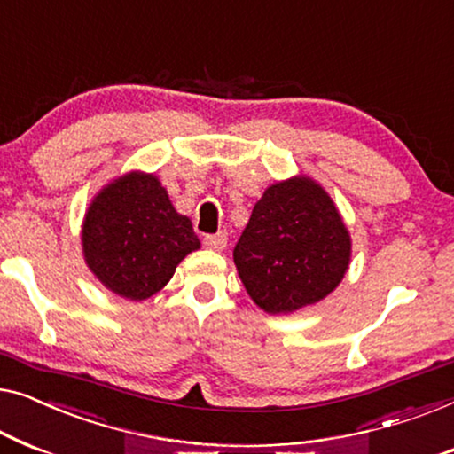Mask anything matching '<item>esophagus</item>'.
I'll return each mask as SVG.
<instances>
[{
    "mask_svg": "<svg viewBox=\"0 0 454 454\" xmlns=\"http://www.w3.org/2000/svg\"><path fill=\"white\" fill-rule=\"evenodd\" d=\"M203 245H206L207 248H212V251H224L228 245V234L226 232L207 234L206 239H203Z\"/></svg>",
    "mask_w": 454,
    "mask_h": 454,
    "instance_id": "obj_1",
    "label": "esophagus"
}]
</instances>
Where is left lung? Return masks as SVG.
I'll return each mask as SVG.
<instances>
[{"mask_svg":"<svg viewBox=\"0 0 454 454\" xmlns=\"http://www.w3.org/2000/svg\"><path fill=\"white\" fill-rule=\"evenodd\" d=\"M352 239L327 191L309 176L265 189L234 247L253 302L288 315L321 302L346 276Z\"/></svg>","mask_w":454,"mask_h":454,"instance_id":"1","label":"left lung"}]
</instances>
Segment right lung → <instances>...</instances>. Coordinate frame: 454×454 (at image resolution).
<instances>
[{
  "label": "right lung",
  "mask_w": 454,
  "mask_h": 454,
  "mask_svg": "<svg viewBox=\"0 0 454 454\" xmlns=\"http://www.w3.org/2000/svg\"><path fill=\"white\" fill-rule=\"evenodd\" d=\"M200 247L191 220L172 207L158 176L139 170L102 187L82 226L90 271L105 288L137 302L160 292Z\"/></svg>",
  "instance_id": "add662e5"
}]
</instances>
